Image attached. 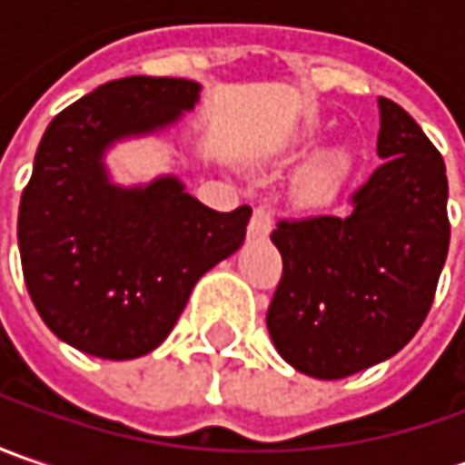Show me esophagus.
Segmentation results:
<instances>
[{
  "instance_id": "34e87169",
  "label": "esophagus",
  "mask_w": 465,
  "mask_h": 465,
  "mask_svg": "<svg viewBox=\"0 0 465 465\" xmlns=\"http://www.w3.org/2000/svg\"><path fill=\"white\" fill-rule=\"evenodd\" d=\"M272 224H274L272 212L266 206H256L253 217H251V224H248V238H266L272 232Z\"/></svg>"
}]
</instances>
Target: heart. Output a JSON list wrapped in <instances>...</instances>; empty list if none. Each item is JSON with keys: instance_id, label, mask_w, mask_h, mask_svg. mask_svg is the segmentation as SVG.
<instances>
[{"instance_id": "heart-1", "label": "heart", "mask_w": 465, "mask_h": 465, "mask_svg": "<svg viewBox=\"0 0 465 465\" xmlns=\"http://www.w3.org/2000/svg\"><path fill=\"white\" fill-rule=\"evenodd\" d=\"M349 175V157L344 153H326L315 157L308 168L297 175L292 202L302 209L329 204L339 193Z\"/></svg>"}]
</instances>
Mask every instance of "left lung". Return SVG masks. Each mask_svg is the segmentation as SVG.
<instances>
[{
	"instance_id": "8db88e82",
	"label": "left lung",
	"mask_w": 465,
	"mask_h": 465,
	"mask_svg": "<svg viewBox=\"0 0 465 465\" xmlns=\"http://www.w3.org/2000/svg\"><path fill=\"white\" fill-rule=\"evenodd\" d=\"M383 165L341 217L279 223L282 279L266 326L284 362L339 381L401 351L424 323L450 245L442 154L378 98Z\"/></svg>"
}]
</instances>
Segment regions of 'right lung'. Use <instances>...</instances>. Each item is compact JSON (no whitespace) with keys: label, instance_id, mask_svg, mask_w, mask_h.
<instances>
[{"label":"right lung","instance_id":"right-lung-1","mask_svg":"<svg viewBox=\"0 0 465 465\" xmlns=\"http://www.w3.org/2000/svg\"><path fill=\"white\" fill-rule=\"evenodd\" d=\"M202 84L124 77L72 103L45 129L20 199L17 242L27 292L69 347L103 360L157 349L191 290L245 241L251 206L214 212L175 175L114 183L105 153L175 126Z\"/></svg>","mask_w":465,"mask_h":465}]
</instances>
